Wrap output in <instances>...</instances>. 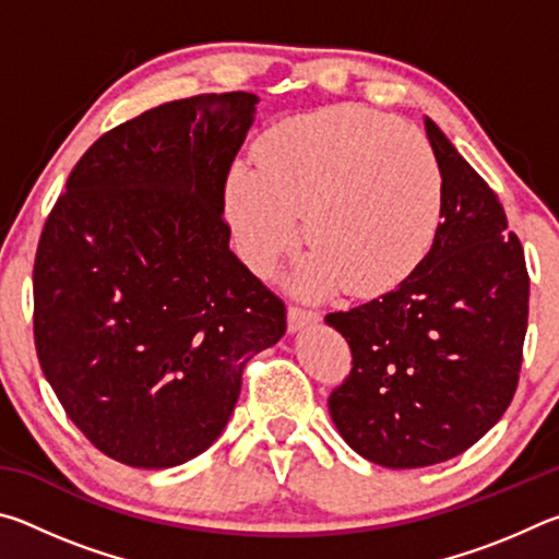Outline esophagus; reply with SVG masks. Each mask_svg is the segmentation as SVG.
<instances>
[{"label":"esophagus","mask_w":559,"mask_h":559,"mask_svg":"<svg viewBox=\"0 0 559 559\" xmlns=\"http://www.w3.org/2000/svg\"><path fill=\"white\" fill-rule=\"evenodd\" d=\"M320 320V313L310 308H300V306H290L288 308V328L290 330H302L306 325H313Z\"/></svg>","instance_id":"34e87169"}]
</instances>
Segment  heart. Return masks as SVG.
I'll return each instance as SVG.
<instances>
[{
    "instance_id": "b5f03b06",
    "label": "heart",
    "mask_w": 559,
    "mask_h": 559,
    "mask_svg": "<svg viewBox=\"0 0 559 559\" xmlns=\"http://www.w3.org/2000/svg\"><path fill=\"white\" fill-rule=\"evenodd\" d=\"M243 257L269 273L306 239L302 290L347 283L374 298L427 259L443 214V169L429 140L386 112L335 106L283 120L226 185Z\"/></svg>"
}]
</instances>
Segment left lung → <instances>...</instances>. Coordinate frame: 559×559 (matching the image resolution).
<instances>
[{
	"instance_id": "obj_1",
	"label": "left lung",
	"mask_w": 559,
	"mask_h": 559,
	"mask_svg": "<svg viewBox=\"0 0 559 559\" xmlns=\"http://www.w3.org/2000/svg\"><path fill=\"white\" fill-rule=\"evenodd\" d=\"M443 169V214L427 259L362 306L328 313L353 367L328 396L359 456L421 468L471 449L513 402L530 276L498 194L427 118Z\"/></svg>"
}]
</instances>
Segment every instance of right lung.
Masks as SVG:
<instances>
[{"mask_svg":"<svg viewBox=\"0 0 559 559\" xmlns=\"http://www.w3.org/2000/svg\"><path fill=\"white\" fill-rule=\"evenodd\" d=\"M259 98L200 93L120 122L75 163L34 259V345L93 447L169 468L219 439L286 302L229 251L226 177Z\"/></svg>","mask_w":559,"mask_h":559,"instance_id":"1","label":"right lung"}]
</instances>
